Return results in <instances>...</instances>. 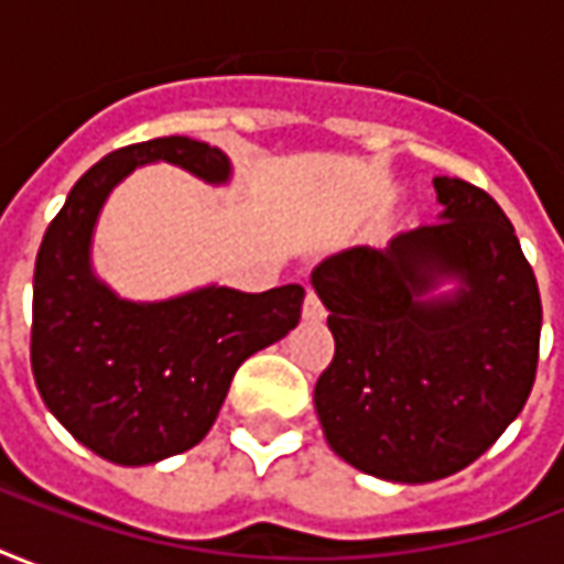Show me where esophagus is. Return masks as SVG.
<instances>
[{
    "instance_id": "obj_1",
    "label": "esophagus",
    "mask_w": 564,
    "mask_h": 564,
    "mask_svg": "<svg viewBox=\"0 0 564 564\" xmlns=\"http://www.w3.org/2000/svg\"><path fill=\"white\" fill-rule=\"evenodd\" d=\"M302 314H305V319H323V317H326V307H323V302H319V295L314 293V290H307Z\"/></svg>"
}]
</instances>
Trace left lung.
Returning a JSON list of instances; mask_svg holds the SVG:
<instances>
[{"label":"left lung","instance_id":"left-lung-1","mask_svg":"<svg viewBox=\"0 0 564 564\" xmlns=\"http://www.w3.org/2000/svg\"><path fill=\"white\" fill-rule=\"evenodd\" d=\"M435 189L444 220L390 250H344L311 274L335 335L314 390L326 441L395 484H432L480 459L538 375L541 293L513 223L462 177H435ZM444 273L466 286L420 300Z\"/></svg>","mask_w":564,"mask_h":564}]
</instances>
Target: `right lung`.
<instances>
[{
    "mask_svg": "<svg viewBox=\"0 0 564 564\" xmlns=\"http://www.w3.org/2000/svg\"><path fill=\"white\" fill-rule=\"evenodd\" d=\"M174 162L223 184L229 160L186 135L129 144L72 186L35 257L32 375L44 404L84 447L150 465L208 435L235 371L302 317L299 283L265 293L208 286L135 305L93 278L90 235L105 196L141 162Z\"/></svg>",
    "mask_w": 564,
    "mask_h": 564,
    "instance_id": "1",
    "label": "right lung"
}]
</instances>
